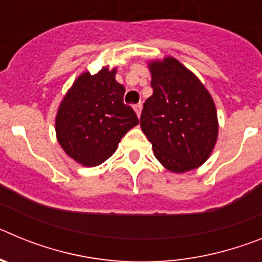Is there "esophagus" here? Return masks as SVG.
<instances>
[{"label": "esophagus", "instance_id": "1", "mask_svg": "<svg viewBox=\"0 0 262 262\" xmlns=\"http://www.w3.org/2000/svg\"><path fill=\"white\" fill-rule=\"evenodd\" d=\"M134 108H135V113L138 117H140V114H142V103H138V105L134 106Z\"/></svg>", "mask_w": 262, "mask_h": 262}]
</instances>
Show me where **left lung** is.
<instances>
[{
  "instance_id": "obj_1",
  "label": "left lung",
  "mask_w": 262,
  "mask_h": 262,
  "mask_svg": "<svg viewBox=\"0 0 262 262\" xmlns=\"http://www.w3.org/2000/svg\"><path fill=\"white\" fill-rule=\"evenodd\" d=\"M154 94L140 127L166 169L184 173L209 159L217 138L214 101L195 76L173 57L149 64Z\"/></svg>"
}]
</instances>
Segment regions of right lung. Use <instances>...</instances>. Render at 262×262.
I'll return each instance as SVG.
<instances>
[{
  "instance_id": "obj_1",
  "label": "right lung",
  "mask_w": 262,
  "mask_h": 262,
  "mask_svg": "<svg viewBox=\"0 0 262 262\" xmlns=\"http://www.w3.org/2000/svg\"><path fill=\"white\" fill-rule=\"evenodd\" d=\"M123 96L115 69L86 72L75 81L56 117L57 140L68 156L85 166H97L113 156L120 139L139 123Z\"/></svg>"
}]
</instances>
